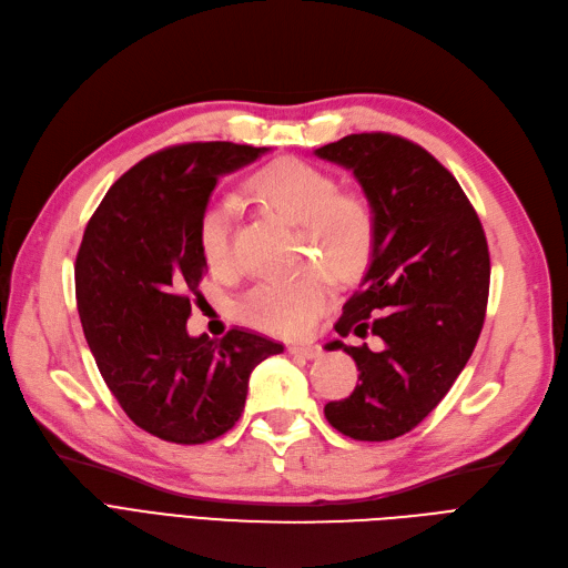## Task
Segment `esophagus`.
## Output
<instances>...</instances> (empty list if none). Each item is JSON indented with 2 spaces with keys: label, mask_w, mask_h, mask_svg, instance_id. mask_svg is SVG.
Listing matches in <instances>:
<instances>
[{
  "label": "esophagus",
  "mask_w": 568,
  "mask_h": 568,
  "mask_svg": "<svg viewBox=\"0 0 568 568\" xmlns=\"http://www.w3.org/2000/svg\"><path fill=\"white\" fill-rule=\"evenodd\" d=\"M287 353L302 355V358L313 361V358H318V355H321V346H313V344H292V346H287Z\"/></svg>",
  "instance_id": "esophagus-1"
}]
</instances>
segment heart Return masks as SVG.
I'll use <instances>...</instances> for the list:
<instances>
[{"instance_id":"b5f03b06","label":"heart","mask_w":568,"mask_h":568,"mask_svg":"<svg viewBox=\"0 0 568 568\" xmlns=\"http://www.w3.org/2000/svg\"><path fill=\"white\" fill-rule=\"evenodd\" d=\"M247 194L273 215L300 224L302 250L321 257L339 278H355L374 252V207L358 192H344L329 171L302 159H278L252 175ZM234 203L210 201L199 215L196 241L213 271L231 264ZM334 297L332 273L311 264L295 278L266 281L239 300V318L278 337H300Z\"/></svg>"}]
</instances>
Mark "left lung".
<instances>
[{
    "mask_svg": "<svg viewBox=\"0 0 568 568\" xmlns=\"http://www.w3.org/2000/svg\"><path fill=\"white\" fill-rule=\"evenodd\" d=\"M316 156L355 175L376 222L361 290L334 329L384 342L382 351L327 344L351 355L361 384L327 403L325 418L353 439L384 443L422 424L470 361L489 297L487 236L456 178L400 135H346Z\"/></svg>",
    "mask_w": 568,
    "mask_h": 568,
    "instance_id": "8db88e82",
    "label": "left lung"
}]
</instances>
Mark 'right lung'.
Returning <instances> with one entry per match:
<instances>
[{"instance_id":"1","label":"right lung","mask_w":568,"mask_h":568,"mask_svg":"<svg viewBox=\"0 0 568 568\" xmlns=\"http://www.w3.org/2000/svg\"><path fill=\"white\" fill-rule=\"evenodd\" d=\"M268 146L186 142L142 159L104 194L83 231L74 285L83 334L104 384L142 430L203 445L241 418L250 372L283 344L247 329L189 337L205 262L201 210L220 175Z\"/></svg>"}]
</instances>
